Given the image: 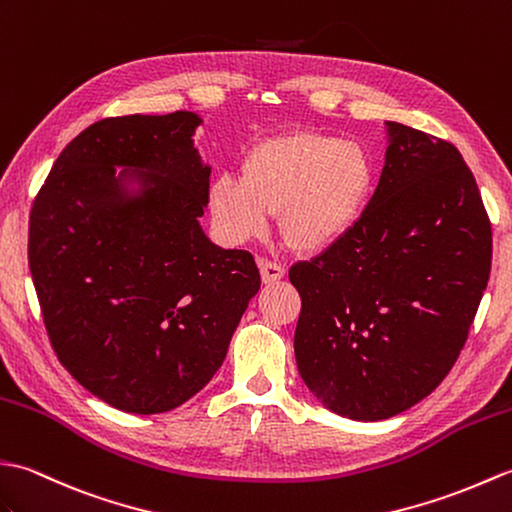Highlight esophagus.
<instances>
[{"label": "esophagus", "mask_w": 512, "mask_h": 512, "mask_svg": "<svg viewBox=\"0 0 512 512\" xmlns=\"http://www.w3.org/2000/svg\"><path fill=\"white\" fill-rule=\"evenodd\" d=\"M258 269H260V278H263L265 285H271V282H278L285 278V267L274 263V260L258 258Z\"/></svg>", "instance_id": "1"}]
</instances>
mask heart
I'll list each match as a JSON object with an SVG mask.
<instances>
[{
    "label": "heart",
    "mask_w": 512,
    "mask_h": 512,
    "mask_svg": "<svg viewBox=\"0 0 512 512\" xmlns=\"http://www.w3.org/2000/svg\"><path fill=\"white\" fill-rule=\"evenodd\" d=\"M377 168L366 146L337 135L289 131L247 151L241 179L210 184L212 223L227 243L265 234L278 212L285 243L302 254L322 252L344 238L366 212Z\"/></svg>",
    "instance_id": "b5f03b06"
}]
</instances>
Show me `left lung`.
I'll list each match as a JSON object with an SVG mask.
<instances>
[{
    "mask_svg": "<svg viewBox=\"0 0 512 512\" xmlns=\"http://www.w3.org/2000/svg\"><path fill=\"white\" fill-rule=\"evenodd\" d=\"M385 124L390 146L366 212L326 252L289 269L302 298L300 377L352 420L396 416L438 388L491 276V221L460 151Z\"/></svg>",
    "mask_w": 512,
    "mask_h": 512,
    "instance_id": "8db88e82",
    "label": "left lung"
}]
</instances>
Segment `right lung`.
Segmentation results:
<instances>
[{"label": "right lung", "instance_id": "1", "mask_svg": "<svg viewBox=\"0 0 512 512\" xmlns=\"http://www.w3.org/2000/svg\"><path fill=\"white\" fill-rule=\"evenodd\" d=\"M199 124L190 111L94 122L32 203L28 263L52 348L122 412H170L206 388L260 289L254 256L199 225Z\"/></svg>", "mask_w": 512, "mask_h": 512}]
</instances>
